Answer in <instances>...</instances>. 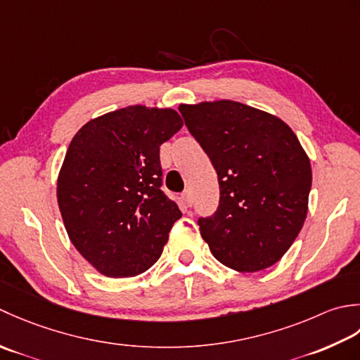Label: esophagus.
<instances>
[{
    "label": "esophagus",
    "mask_w": 360,
    "mask_h": 360,
    "mask_svg": "<svg viewBox=\"0 0 360 360\" xmlns=\"http://www.w3.org/2000/svg\"><path fill=\"white\" fill-rule=\"evenodd\" d=\"M183 200H185V203L188 205V207H191V205H193V193H191L189 189H186L185 193H183Z\"/></svg>",
    "instance_id": "34e87169"
}]
</instances>
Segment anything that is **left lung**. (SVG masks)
I'll list each match as a JSON object with an SVG mask.
<instances>
[{
	"label": "left lung",
	"instance_id": "obj_1",
	"mask_svg": "<svg viewBox=\"0 0 360 360\" xmlns=\"http://www.w3.org/2000/svg\"><path fill=\"white\" fill-rule=\"evenodd\" d=\"M179 112L217 172V210L197 221L211 253L238 272L274 266L307 214L312 172L298 138L276 116L234 101Z\"/></svg>",
	"mask_w": 360,
	"mask_h": 360
}]
</instances>
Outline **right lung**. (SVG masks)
Returning <instances> with one entry per match:
<instances>
[{
	"instance_id": "1",
	"label": "right lung",
	"mask_w": 360,
	"mask_h": 360,
	"mask_svg": "<svg viewBox=\"0 0 360 360\" xmlns=\"http://www.w3.org/2000/svg\"><path fill=\"white\" fill-rule=\"evenodd\" d=\"M181 126L171 108L134 105L85 124L70 143L58 208L72 245L102 275H139L163 253L181 211L160 189V146Z\"/></svg>"
}]
</instances>
